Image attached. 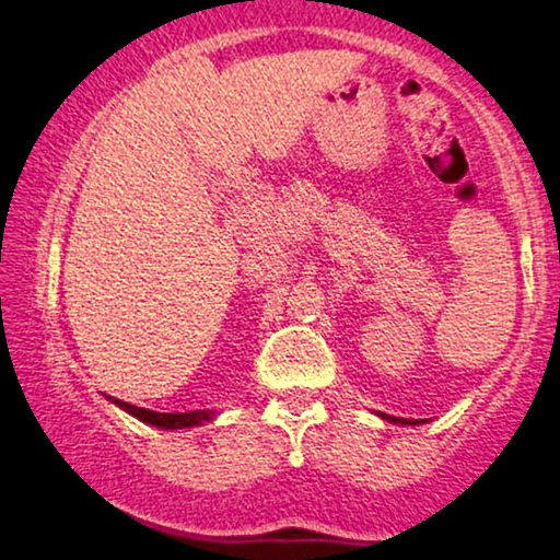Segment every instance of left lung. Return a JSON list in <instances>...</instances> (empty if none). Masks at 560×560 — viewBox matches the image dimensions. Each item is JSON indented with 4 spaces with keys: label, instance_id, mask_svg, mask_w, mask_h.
<instances>
[{
    "label": "left lung",
    "instance_id": "1",
    "mask_svg": "<svg viewBox=\"0 0 560 560\" xmlns=\"http://www.w3.org/2000/svg\"><path fill=\"white\" fill-rule=\"evenodd\" d=\"M383 420H388V422H401V425H415L417 420H401V417H388V415H381Z\"/></svg>",
    "mask_w": 560,
    "mask_h": 560
}]
</instances>
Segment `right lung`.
I'll list each match as a JSON object with an SVG mask.
<instances>
[{
    "label": "right lung",
    "mask_w": 560,
    "mask_h": 560,
    "mask_svg": "<svg viewBox=\"0 0 560 560\" xmlns=\"http://www.w3.org/2000/svg\"><path fill=\"white\" fill-rule=\"evenodd\" d=\"M112 401H114V404H119V407H122L125 412H130L132 417H138V420L148 422V425H156V428H164V430L192 428V425H200V422L213 420V412H208V409H198V412H177V415H166V412H153V409L135 407V404H127V401H119V399H112Z\"/></svg>",
    "instance_id": "right-lung-1"
}]
</instances>
